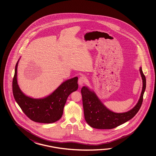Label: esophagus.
Wrapping results in <instances>:
<instances>
[{
	"instance_id": "1",
	"label": "esophagus",
	"mask_w": 156,
	"mask_h": 156,
	"mask_svg": "<svg viewBox=\"0 0 156 156\" xmlns=\"http://www.w3.org/2000/svg\"><path fill=\"white\" fill-rule=\"evenodd\" d=\"M78 82L79 83V85H83V83L86 82V77L85 76H81L79 77Z\"/></svg>"
}]
</instances>
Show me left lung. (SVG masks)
I'll return each instance as SVG.
<instances>
[{"instance_id": "left-lung-1", "label": "left lung", "mask_w": 156, "mask_h": 156, "mask_svg": "<svg viewBox=\"0 0 156 156\" xmlns=\"http://www.w3.org/2000/svg\"><path fill=\"white\" fill-rule=\"evenodd\" d=\"M140 73L143 80V88L139 101L132 109L123 113H115L108 109L95 93L83 86L81 92L83 98L85 119L90 126L96 129H110L129 120L136 115L142 104L146 87V79L142 67Z\"/></svg>"}]
</instances>
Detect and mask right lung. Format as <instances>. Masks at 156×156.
Instances as JSON below:
<instances>
[{
  "instance_id": "add662e5",
  "label": "right lung",
  "mask_w": 156,
  "mask_h": 156,
  "mask_svg": "<svg viewBox=\"0 0 156 156\" xmlns=\"http://www.w3.org/2000/svg\"><path fill=\"white\" fill-rule=\"evenodd\" d=\"M18 62L15 67L12 89L14 98L23 113L35 122L52 123L60 119L63 114V108L70 94L78 89L75 77L62 83L53 93L40 99L30 98L21 91L17 83Z\"/></svg>"
}]
</instances>
